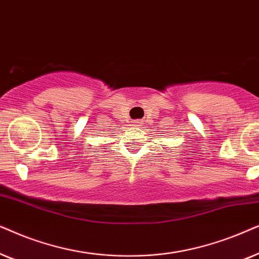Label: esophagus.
<instances>
[{"mask_svg": "<svg viewBox=\"0 0 259 259\" xmlns=\"http://www.w3.org/2000/svg\"><path fill=\"white\" fill-rule=\"evenodd\" d=\"M133 125H134V126H140V125H141V122H140V120H134Z\"/></svg>", "mask_w": 259, "mask_h": 259, "instance_id": "1", "label": "esophagus"}]
</instances>
